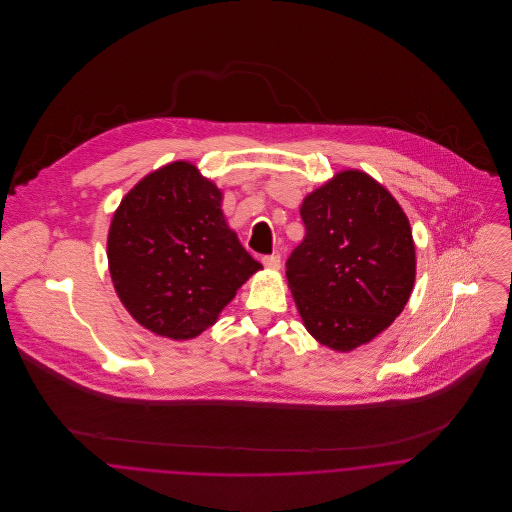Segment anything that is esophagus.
I'll list each match as a JSON object with an SVG mask.
<instances>
[{
    "mask_svg": "<svg viewBox=\"0 0 512 512\" xmlns=\"http://www.w3.org/2000/svg\"><path fill=\"white\" fill-rule=\"evenodd\" d=\"M262 264H264L268 270H280V268H282V256H280V254L264 256V258H262Z\"/></svg>",
    "mask_w": 512,
    "mask_h": 512,
    "instance_id": "1",
    "label": "esophagus"
}]
</instances>
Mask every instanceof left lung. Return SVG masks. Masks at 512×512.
I'll return each instance as SVG.
<instances>
[{
  "mask_svg": "<svg viewBox=\"0 0 512 512\" xmlns=\"http://www.w3.org/2000/svg\"><path fill=\"white\" fill-rule=\"evenodd\" d=\"M305 238L286 276L305 329L349 353L392 325L416 280L412 228L398 201L359 169L337 173L299 209Z\"/></svg>",
  "mask_w": 512,
  "mask_h": 512,
  "instance_id": "8db88e82",
  "label": "left lung"
}]
</instances>
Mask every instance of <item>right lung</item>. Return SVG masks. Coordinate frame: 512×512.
I'll return each mask as SVG.
<instances>
[{
  "mask_svg": "<svg viewBox=\"0 0 512 512\" xmlns=\"http://www.w3.org/2000/svg\"><path fill=\"white\" fill-rule=\"evenodd\" d=\"M219 187L189 161L146 175L108 230V268L130 315L155 335L193 339L217 323L256 262L228 228Z\"/></svg>",
  "mask_w": 512,
  "mask_h": 512,
  "instance_id": "1",
  "label": "right lung"
}]
</instances>
